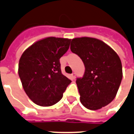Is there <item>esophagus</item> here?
<instances>
[{
  "mask_svg": "<svg viewBox=\"0 0 134 134\" xmlns=\"http://www.w3.org/2000/svg\"><path fill=\"white\" fill-rule=\"evenodd\" d=\"M71 77H72V79H73V80H75V73L72 74Z\"/></svg>",
  "mask_w": 134,
  "mask_h": 134,
  "instance_id": "34e87169",
  "label": "esophagus"
}]
</instances>
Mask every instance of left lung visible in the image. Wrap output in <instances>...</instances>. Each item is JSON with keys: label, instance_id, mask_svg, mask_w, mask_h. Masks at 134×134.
<instances>
[{"label": "left lung", "instance_id": "obj_1", "mask_svg": "<svg viewBox=\"0 0 134 134\" xmlns=\"http://www.w3.org/2000/svg\"><path fill=\"white\" fill-rule=\"evenodd\" d=\"M70 50L80 57L86 68L83 77L76 81L81 103L91 110L109 104L116 97L122 78L119 55L104 42L94 37L74 38Z\"/></svg>", "mask_w": 134, "mask_h": 134}]
</instances>
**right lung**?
I'll return each mask as SVG.
<instances>
[{"label": "right lung", "mask_w": 134, "mask_h": 134, "mask_svg": "<svg viewBox=\"0 0 134 134\" xmlns=\"http://www.w3.org/2000/svg\"><path fill=\"white\" fill-rule=\"evenodd\" d=\"M71 40L48 37L35 42L21 55L18 75L23 89L37 105L59 102L71 83L61 71L59 59L69 48Z\"/></svg>", "instance_id": "obj_1"}]
</instances>
